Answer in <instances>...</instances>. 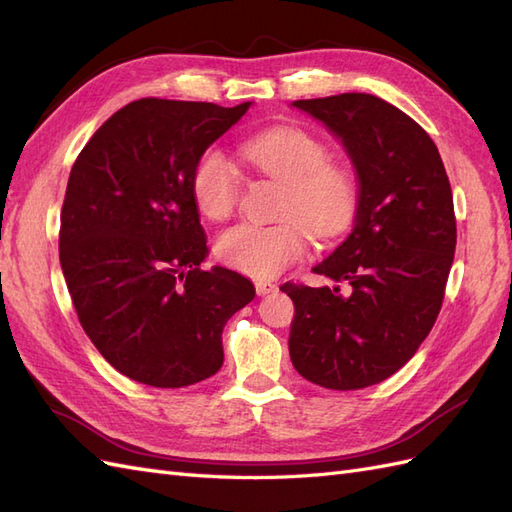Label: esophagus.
Segmentation results:
<instances>
[{
    "label": "esophagus",
    "instance_id": "1",
    "mask_svg": "<svg viewBox=\"0 0 512 512\" xmlns=\"http://www.w3.org/2000/svg\"><path fill=\"white\" fill-rule=\"evenodd\" d=\"M256 292H258V297H267V294L277 292V286L271 282H256Z\"/></svg>",
    "mask_w": 512,
    "mask_h": 512
}]
</instances>
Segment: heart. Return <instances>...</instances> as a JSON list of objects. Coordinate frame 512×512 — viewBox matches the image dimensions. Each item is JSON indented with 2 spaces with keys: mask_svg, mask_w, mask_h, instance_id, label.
<instances>
[{
  "mask_svg": "<svg viewBox=\"0 0 512 512\" xmlns=\"http://www.w3.org/2000/svg\"><path fill=\"white\" fill-rule=\"evenodd\" d=\"M241 156L258 175L284 185L273 226L237 224L215 239L222 265L258 280L282 273L307 247L305 230L318 241H331L352 224L359 205V185L331 151L301 128H273L241 145ZM192 196L207 220H226L237 209L241 179L226 153L209 147L192 170Z\"/></svg>",
  "mask_w": 512,
  "mask_h": 512,
  "instance_id": "obj_1",
  "label": "heart"
}]
</instances>
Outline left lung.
I'll return each mask as SVG.
<instances>
[{
	"instance_id": "obj_1",
	"label": "left lung",
	"mask_w": 512,
	"mask_h": 512,
	"mask_svg": "<svg viewBox=\"0 0 512 512\" xmlns=\"http://www.w3.org/2000/svg\"><path fill=\"white\" fill-rule=\"evenodd\" d=\"M292 106L342 138L359 205L348 239L314 267L337 286H280L294 303L290 361L324 389H365L404 367L440 314L457 243L451 183L429 134L382 98Z\"/></svg>"
}]
</instances>
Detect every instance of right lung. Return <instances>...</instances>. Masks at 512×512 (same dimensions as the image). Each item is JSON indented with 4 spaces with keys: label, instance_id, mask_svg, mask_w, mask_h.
Instances as JSON below:
<instances>
[{
    "label": "right lung",
    "instance_id": "right-lung-1",
    "mask_svg": "<svg viewBox=\"0 0 512 512\" xmlns=\"http://www.w3.org/2000/svg\"><path fill=\"white\" fill-rule=\"evenodd\" d=\"M250 104L134 100L70 170L59 260L72 305L104 359L141 384L218 374L226 322L256 294L237 271L200 269L207 237L192 196L198 156Z\"/></svg>",
    "mask_w": 512,
    "mask_h": 512
}]
</instances>
